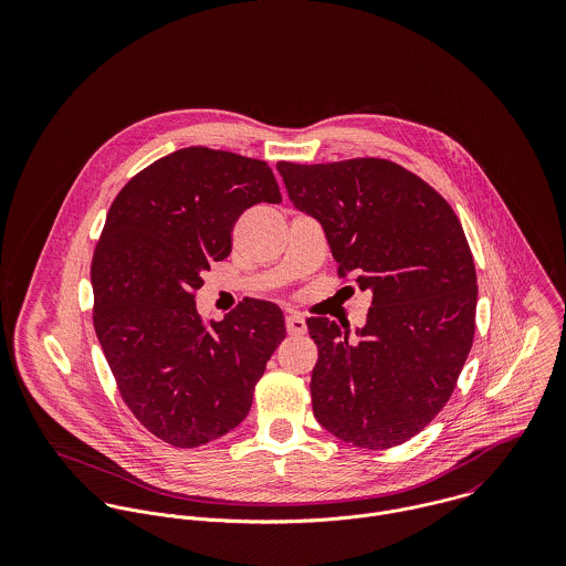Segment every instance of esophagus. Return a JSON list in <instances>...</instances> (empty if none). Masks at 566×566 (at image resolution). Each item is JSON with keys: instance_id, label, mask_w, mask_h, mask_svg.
<instances>
[{"instance_id": "esophagus-1", "label": "esophagus", "mask_w": 566, "mask_h": 566, "mask_svg": "<svg viewBox=\"0 0 566 566\" xmlns=\"http://www.w3.org/2000/svg\"><path fill=\"white\" fill-rule=\"evenodd\" d=\"M285 328H287V333H290V335H305V331H307V323H305V318H303V316H298V314H290V316L285 318Z\"/></svg>"}]
</instances>
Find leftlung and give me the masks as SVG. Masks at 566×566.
Here are the masks:
<instances>
[{
  "label": "left lung",
  "mask_w": 566,
  "mask_h": 566,
  "mask_svg": "<svg viewBox=\"0 0 566 566\" xmlns=\"http://www.w3.org/2000/svg\"><path fill=\"white\" fill-rule=\"evenodd\" d=\"M323 227L337 274L373 294L366 324L310 318L314 416L335 438L390 449L447 405L475 335L478 274L462 224L422 178L386 159L276 163Z\"/></svg>",
  "instance_id": "8db88e82"
}]
</instances>
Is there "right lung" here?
Returning <instances> with one entry per match:
<instances>
[{
	"instance_id": "1",
	"label": "right lung",
	"mask_w": 566,
	"mask_h": 566,
	"mask_svg": "<svg viewBox=\"0 0 566 566\" xmlns=\"http://www.w3.org/2000/svg\"><path fill=\"white\" fill-rule=\"evenodd\" d=\"M279 205L265 161L191 146L142 169L113 200L93 252V326L135 418L178 449L207 444L250 411L268 359L285 337L283 312L243 298L207 324L196 290L231 254L245 209Z\"/></svg>"
}]
</instances>
